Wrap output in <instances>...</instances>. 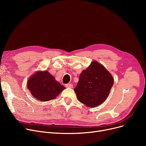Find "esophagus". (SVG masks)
Masks as SVG:
<instances>
[{"label": "esophagus", "instance_id": "obj_1", "mask_svg": "<svg viewBox=\"0 0 146 146\" xmlns=\"http://www.w3.org/2000/svg\"><path fill=\"white\" fill-rule=\"evenodd\" d=\"M65 86L66 88H73V85L72 83H68V84H66L65 85Z\"/></svg>", "mask_w": 146, "mask_h": 146}]
</instances>
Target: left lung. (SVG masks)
<instances>
[{"instance_id":"obj_1","label":"left lung","mask_w":146,"mask_h":146,"mask_svg":"<svg viewBox=\"0 0 146 146\" xmlns=\"http://www.w3.org/2000/svg\"><path fill=\"white\" fill-rule=\"evenodd\" d=\"M113 84V78L105 67L94 61L79 76L74 89L78 100L86 106L96 107L108 96Z\"/></svg>"}]
</instances>
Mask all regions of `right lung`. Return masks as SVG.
<instances>
[{
  "mask_svg": "<svg viewBox=\"0 0 146 146\" xmlns=\"http://www.w3.org/2000/svg\"><path fill=\"white\" fill-rule=\"evenodd\" d=\"M27 87L32 95L40 101L54 99L66 88L56 80L48 71H38L28 80Z\"/></svg>",
  "mask_w": 146,
  "mask_h": 146,
  "instance_id": "obj_1",
  "label": "right lung"
}]
</instances>
